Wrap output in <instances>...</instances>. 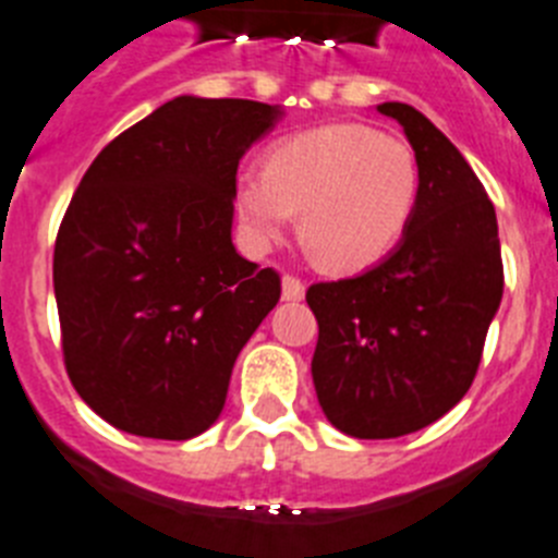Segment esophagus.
Returning a JSON list of instances; mask_svg holds the SVG:
<instances>
[{
    "label": "esophagus",
    "mask_w": 558,
    "mask_h": 558,
    "mask_svg": "<svg viewBox=\"0 0 558 558\" xmlns=\"http://www.w3.org/2000/svg\"><path fill=\"white\" fill-rule=\"evenodd\" d=\"M303 298H306V286H303V280L294 278V275H283V300L298 303V300Z\"/></svg>",
    "instance_id": "esophagus-1"
}]
</instances>
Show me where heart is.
Listing matches in <instances>:
<instances>
[{"label": "heart", "instance_id": "heart-1", "mask_svg": "<svg viewBox=\"0 0 558 558\" xmlns=\"http://www.w3.org/2000/svg\"><path fill=\"white\" fill-rule=\"evenodd\" d=\"M415 202L413 148L360 123L294 134L275 145L266 168L235 177V207L252 244L283 239L300 210L303 239L339 272L379 264L407 232Z\"/></svg>", "mask_w": 558, "mask_h": 558}]
</instances>
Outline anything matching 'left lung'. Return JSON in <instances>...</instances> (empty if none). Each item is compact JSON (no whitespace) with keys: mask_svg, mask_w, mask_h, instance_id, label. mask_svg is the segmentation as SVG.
<instances>
[{"mask_svg":"<svg viewBox=\"0 0 558 558\" xmlns=\"http://www.w3.org/2000/svg\"><path fill=\"white\" fill-rule=\"evenodd\" d=\"M376 109L413 145V219L373 269L306 292L319 407L339 433L367 440L415 433L466 396L502 300L497 216L481 179L418 109Z\"/></svg>","mask_w":558,"mask_h":558,"instance_id":"left-lung-1","label":"left lung"}]
</instances>
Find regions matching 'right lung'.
<instances>
[{
	"instance_id": "obj_1",
	"label": "right lung",
	"mask_w": 558,
	"mask_h": 558,
	"mask_svg": "<svg viewBox=\"0 0 558 558\" xmlns=\"http://www.w3.org/2000/svg\"><path fill=\"white\" fill-rule=\"evenodd\" d=\"M280 114L258 100H168L106 145L66 207L52 255L64 365L123 433H205L280 300V275L232 246L239 162Z\"/></svg>"
}]
</instances>
